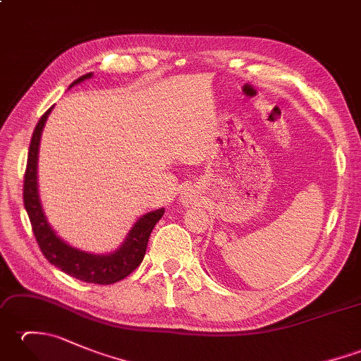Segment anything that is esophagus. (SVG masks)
<instances>
[{
  "instance_id": "obj_1",
  "label": "esophagus",
  "mask_w": 361,
  "mask_h": 361,
  "mask_svg": "<svg viewBox=\"0 0 361 361\" xmlns=\"http://www.w3.org/2000/svg\"><path fill=\"white\" fill-rule=\"evenodd\" d=\"M197 200H198V192H197V189H194V188H188V189H185L183 190V194H181V202L185 203V204H194V203H197Z\"/></svg>"
}]
</instances>
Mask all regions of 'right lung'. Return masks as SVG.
<instances>
[{"label":"right lung","mask_w":361,"mask_h":361,"mask_svg":"<svg viewBox=\"0 0 361 361\" xmlns=\"http://www.w3.org/2000/svg\"><path fill=\"white\" fill-rule=\"evenodd\" d=\"M91 78H93V73L82 75V78L71 83L70 88ZM52 109L54 105L43 114L40 121H38V124L35 126L32 140H30L29 145L25 186H23V200H25V208L29 216L30 225H32L34 235L43 256L54 267H57L59 270H62L63 273L83 282L102 283V286L114 283L127 278L142 262L152 229L155 228L157 221L163 217L164 208L150 211L141 216L135 221V225L130 228L124 242L116 250H113L111 252H105V255H94V252L79 250L65 242L62 237H59L44 216L40 195H38L37 181L38 147H40V137L46 119H48Z\"/></svg>","instance_id":"add662e5"}]
</instances>
